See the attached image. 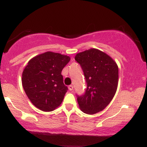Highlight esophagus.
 <instances>
[{
	"instance_id": "1",
	"label": "esophagus",
	"mask_w": 147,
	"mask_h": 147,
	"mask_svg": "<svg viewBox=\"0 0 147 147\" xmlns=\"http://www.w3.org/2000/svg\"><path fill=\"white\" fill-rule=\"evenodd\" d=\"M68 89H69V90L72 91V90H73V86H72V85L68 86Z\"/></svg>"
}]
</instances>
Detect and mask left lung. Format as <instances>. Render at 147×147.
I'll list each match as a JSON object with an SVG mask.
<instances>
[{"mask_svg":"<svg viewBox=\"0 0 147 147\" xmlns=\"http://www.w3.org/2000/svg\"><path fill=\"white\" fill-rule=\"evenodd\" d=\"M75 59L83 70L87 88L77 96L80 109L87 114L102 111L113 98L117 88L118 67L115 61L97 49L77 54Z\"/></svg>","mask_w":147,"mask_h":147,"instance_id":"1","label":"left lung"}]
</instances>
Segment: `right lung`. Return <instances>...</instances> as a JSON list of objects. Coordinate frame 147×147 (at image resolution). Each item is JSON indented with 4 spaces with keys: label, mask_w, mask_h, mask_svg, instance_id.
<instances>
[{
    "label": "right lung",
    "mask_w": 147,
    "mask_h": 147,
    "mask_svg": "<svg viewBox=\"0 0 147 147\" xmlns=\"http://www.w3.org/2000/svg\"><path fill=\"white\" fill-rule=\"evenodd\" d=\"M70 58L46 52L29 61L22 75V84L31 102L43 111H52L60 106L68 90L61 71Z\"/></svg>",
    "instance_id": "obj_1"
}]
</instances>
